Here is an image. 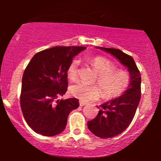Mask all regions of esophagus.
<instances>
[{
    "mask_svg": "<svg viewBox=\"0 0 161 161\" xmlns=\"http://www.w3.org/2000/svg\"><path fill=\"white\" fill-rule=\"evenodd\" d=\"M79 105H80L81 107H82V106H85V105H86V103H85V102H82V101H79Z\"/></svg>",
    "mask_w": 161,
    "mask_h": 161,
    "instance_id": "esophagus-1",
    "label": "esophagus"
}]
</instances>
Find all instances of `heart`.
Here are the masks:
<instances>
[{
  "mask_svg": "<svg viewBox=\"0 0 161 161\" xmlns=\"http://www.w3.org/2000/svg\"><path fill=\"white\" fill-rule=\"evenodd\" d=\"M92 67L97 74V82L102 90L103 95L107 98H112L121 95L128 88L130 77L125 70L115 69L116 66L102 57H95L90 60ZM79 61L72 60L67 69L68 78L75 80L78 77ZM70 95L82 101H91L98 99L101 95V89L97 86L88 85L79 82L69 87Z\"/></svg>",
  "mask_w": 161,
  "mask_h": 161,
  "instance_id": "heart-1",
  "label": "heart"
}]
</instances>
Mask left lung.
Masks as SVG:
<instances>
[{
  "label": "left lung",
  "instance_id": "left-lung-1",
  "mask_svg": "<svg viewBox=\"0 0 161 161\" xmlns=\"http://www.w3.org/2000/svg\"><path fill=\"white\" fill-rule=\"evenodd\" d=\"M115 57L128 69L130 82L123 95L100 105L95 119L88 121V128L96 136L102 138L118 136L133 119L141 98V74L133 58L120 50L97 47Z\"/></svg>",
  "mask_w": 161,
  "mask_h": 161
}]
</instances>
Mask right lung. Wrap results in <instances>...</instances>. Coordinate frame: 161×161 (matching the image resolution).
<instances>
[{
	"label": "right lung",
	"mask_w": 161,
	"mask_h": 161,
	"mask_svg": "<svg viewBox=\"0 0 161 161\" xmlns=\"http://www.w3.org/2000/svg\"><path fill=\"white\" fill-rule=\"evenodd\" d=\"M85 47H57L36 53L22 79L20 106L27 124L36 133L54 136L66 128L69 113L78 108L75 97L57 99L67 91V69Z\"/></svg>",
	"instance_id": "1"
}]
</instances>
